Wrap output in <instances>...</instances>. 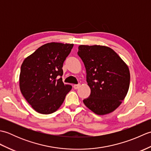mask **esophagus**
<instances>
[{"instance_id": "1", "label": "esophagus", "mask_w": 151, "mask_h": 151, "mask_svg": "<svg viewBox=\"0 0 151 151\" xmlns=\"http://www.w3.org/2000/svg\"><path fill=\"white\" fill-rule=\"evenodd\" d=\"M80 86H81V84H75V85L73 86V88H75V89H77L80 87Z\"/></svg>"}]
</instances>
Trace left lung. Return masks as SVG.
<instances>
[{
    "mask_svg": "<svg viewBox=\"0 0 151 151\" xmlns=\"http://www.w3.org/2000/svg\"><path fill=\"white\" fill-rule=\"evenodd\" d=\"M78 55L84 62L86 81L91 89L84 104L97 115L114 111L122 103L130 86L129 67L111 48L80 45Z\"/></svg>",
    "mask_w": 151,
    "mask_h": 151,
    "instance_id": "1",
    "label": "left lung"
}]
</instances>
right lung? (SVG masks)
<instances>
[{
	"label": "right lung",
	"instance_id": "add662e5",
	"mask_svg": "<svg viewBox=\"0 0 151 151\" xmlns=\"http://www.w3.org/2000/svg\"><path fill=\"white\" fill-rule=\"evenodd\" d=\"M73 44L48 43L24 59L21 67L19 87L34 110L42 114L56 111L72 86L62 81L63 64Z\"/></svg>",
	"mask_w": 151,
	"mask_h": 151
}]
</instances>
